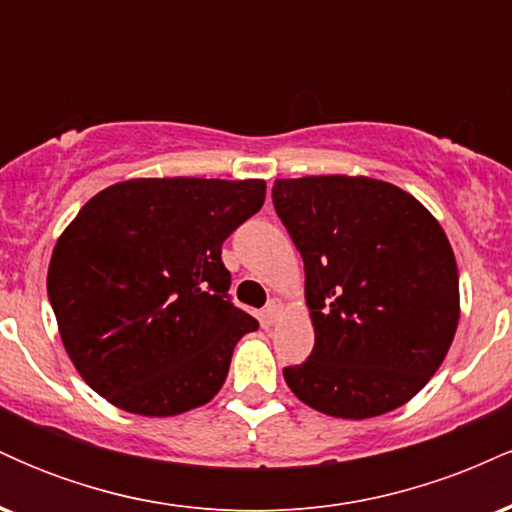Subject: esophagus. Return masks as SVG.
Returning a JSON list of instances; mask_svg holds the SVG:
<instances>
[{
    "instance_id": "34e87169",
    "label": "esophagus",
    "mask_w": 512,
    "mask_h": 512,
    "mask_svg": "<svg viewBox=\"0 0 512 512\" xmlns=\"http://www.w3.org/2000/svg\"><path fill=\"white\" fill-rule=\"evenodd\" d=\"M281 308H284V303H281L279 298H272V301L267 303V308H264V313H262V315H264V320H267V322H274L276 317L281 315Z\"/></svg>"
}]
</instances>
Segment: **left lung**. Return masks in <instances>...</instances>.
<instances>
[{
    "label": "left lung",
    "instance_id": "obj_1",
    "mask_svg": "<svg viewBox=\"0 0 512 512\" xmlns=\"http://www.w3.org/2000/svg\"><path fill=\"white\" fill-rule=\"evenodd\" d=\"M274 211L305 264L313 354L284 368L301 402L339 419L407 404L436 373L460 320V276L428 209L390 182L276 180Z\"/></svg>",
    "mask_w": 512,
    "mask_h": 512
}]
</instances>
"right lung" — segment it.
<instances>
[{"instance_id":"obj_1","label":"right lung","mask_w":512,"mask_h":512,"mask_svg":"<svg viewBox=\"0 0 512 512\" xmlns=\"http://www.w3.org/2000/svg\"><path fill=\"white\" fill-rule=\"evenodd\" d=\"M264 180L139 178L81 207L57 240L48 298L64 349L98 395L175 416L221 390L257 320L233 305L221 245L262 209Z\"/></svg>"}]
</instances>
